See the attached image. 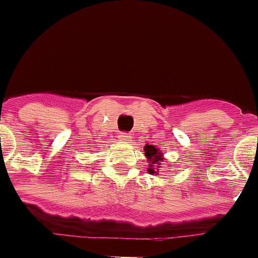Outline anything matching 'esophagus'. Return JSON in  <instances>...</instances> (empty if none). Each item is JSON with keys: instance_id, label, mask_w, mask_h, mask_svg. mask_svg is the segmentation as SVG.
Masks as SVG:
<instances>
[{"instance_id": "obj_1", "label": "esophagus", "mask_w": 258, "mask_h": 258, "mask_svg": "<svg viewBox=\"0 0 258 258\" xmlns=\"http://www.w3.org/2000/svg\"><path fill=\"white\" fill-rule=\"evenodd\" d=\"M118 139L123 140V142H128V140H131V135L127 133H120L118 135Z\"/></svg>"}]
</instances>
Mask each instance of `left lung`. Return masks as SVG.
<instances>
[{
	"mask_svg": "<svg viewBox=\"0 0 258 258\" xmlns=\"http://www.w3.org/2000/svg\"><path fill=\"white\" fill-rule=\"evenodd\" d=\"M144 151H146V156L148 158V162H150V173H158L159 172V168H160V160H163L162 155L159 152L158 148H155L154 146H150L147 144L146 147H144Z\"/></svg>",
	"mask_w": 258,
	"mask_h": 258,
	"instance_id": "1",
	"label": "left lung"
}]
</instances>
